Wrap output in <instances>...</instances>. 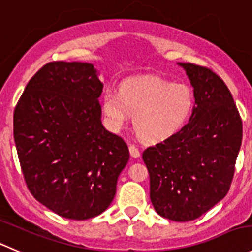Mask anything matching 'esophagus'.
Returning a JSON list of instances; mask_svg holds the SVG:
<instances>
[{
  "mask_svg": "<svg viewBox=\"0 0 252 252\" xmlns=\"http://www.w3.org/2000/svg\"><path fill=\"white\" fill-rule=\"evenodd\" d=\"M128 149H129V154H131L132 158H138V157H139V151H138V148H137V147L134 146V144H129Z\"/></svg>",
  "mask_w": 252,
  "mask_h": 252,
  "instance_id": "esophagus-1",
  "label": "esophagus"
}]
</instances>
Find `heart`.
Listing matches in <instances>:
<instances>
[{"instance_id": "1", "label": "heart", "mask_w": 252, "mask_h": 252, "mask_svg": "<svg viewBox=\"0 0 252 252\" xmlns=\"http://www.w3.org/2000/svg\"><path fill=\"white\" fill-rule=\"evenodd\" d=\"M193 104V93L188 86L157 77L126 79L120 92L109 88L103 93V110L110 126L120 129L134 114L137 133L151 142L176 133L190 118Z\"/></svg>"}]
</instances>
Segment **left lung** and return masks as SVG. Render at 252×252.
Wrapping results in <instances>:
<instances>
[{
    "label": "left lung",
    "instance_id": "left-lung-1",
    "mask_svg": "<svg viewBox=\"0 0 252 252\" xmlns=\"http://www.w3.org/2000/svg\"><path fill=\"white\" fill-rule=\"evenodd\" d=\"M193 87L192 115L180 131L144 149L152 205L175 221L198 218L228 193L243 139L230 91L207 67L180 63Z\"/></svg>",
    "mask_w": 252,
    "mask_h": 252
}]
</instances>
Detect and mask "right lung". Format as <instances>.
<instances>
[{
    "label": "right lung",
    "instance_id": "1",
    "mask_svg": "<svg viewBox=\"0 0 252 252\" xmlns=\"http://www.w3.org/2000/svg\"><path fill=\"white\" fill-rule=\"evenodd\" d=\"M103 83L92 63L54 61L27 84L13 115L32 195L63 218L84 220L113 202L127 144L101 124Z\"/></svg>",
    "mask_w": 252,
    "mask_h": 252
}]
</instances>
